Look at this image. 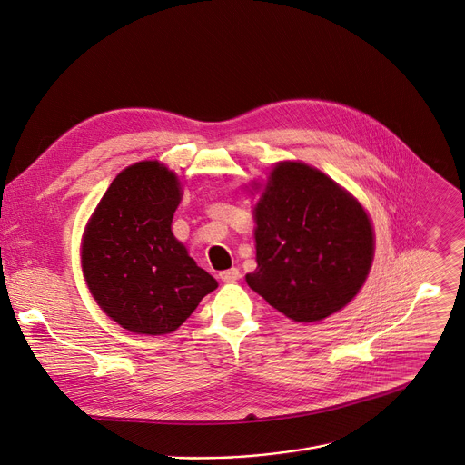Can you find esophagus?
<instances>
[{
  "label": "esophagus",
  "instance_id": "1",
  "mask_svg": "<svg viewBox=\"0 0 465 465\" xmlns=\"http://www.w3.org/2000/svg\"><path fill=\"white\" fill-rule=\"evenodd\" d=\"M219 278H221L223 282H226V283H232V282H237V280L241 278V272H239V269L232 267V269H228V271H223V272L219 274Z\"/></svg>",
  "mask_w": 465,
  "mask_h": 465
}]
</instances>
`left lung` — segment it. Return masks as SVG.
Wrapping results in <instances>:
<instances>
[{
	"mask_svg": "<svg viewBox=\"0 0 465 465\" xmlns=\"http://www.w3.org/2000/svg\"><path fill=\"white\" fill-rule=\"evenodd\" d=\"M258 269L246 283L285 317L315 322L345 308L372 262L361 205L304 163H280L256 205Z\"/></svg>",
	"mask_w": 465,
	"mask_h": 465,
	"instance_id": "obj_1",
	"label": "left lung"
}]
</instances>
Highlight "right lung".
Listing matches in <instances>:
<instances>
[{
	"instance_id": "1",
	"label": "right lung",
	"mask_w": 465,
	"mask_h": 465,
	"mask_svg": "<svg viewBox=\"0 0 465 465\" xmlns=\"http://www.w3.org/2000/svg\"><path fill=\"white\" fill-rule=\"evenodd\" d=\"M180 198L178 178L163 164H132L113 180L83 237L93 297L130 331L171 333L217 289L173 235Z\"/></svg>"
}]
</instances>
